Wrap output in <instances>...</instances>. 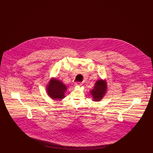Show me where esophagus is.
Wrapping results in <instances>:
<instances>
[{
	"mask_svg": "<svg viewBox=\"0 0 153 153\" xmlns=\"http://www.w3.org/2000/svg\"><path fill=\"white\" fill-rule=\"evenodd\" d=\"M82 85V83L81 82H76L75 83V85Z\"/></svg>",
	"mask_w": 153,
	"mask_h": 153,
	"instance_id": "1",
	"label": "esophagus"
}]
</instances>
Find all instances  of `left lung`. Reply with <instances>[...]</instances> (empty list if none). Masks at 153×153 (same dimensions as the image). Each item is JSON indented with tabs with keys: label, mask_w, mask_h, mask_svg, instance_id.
I'll use <instances>...</instances> for the list:
<instances>
[{
	"label": "left lung",
	"mask_w": 153,
	"mask_h": 153,
	"mask_svg": "<svg viewBox=\"0 0 153 153\" xmlns=\"http://www.w3.org/2000/svg\"><path fill=\"white\" fill-rule=\"evenodd\" d=\"M107 91V84L105 81L100 80L96 82L95 87L91 94L93 96V100L95 102H99L102 100L103 96Z\"/></svg>",
	"instance_id": "obj_1"
}]
</instances>
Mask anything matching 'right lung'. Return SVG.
I'll return each mask as SVG.
<instances>
[{"label":"right lung","instance_id":"obj_1","mask_svg":"<svg viewBox=\"0 0 153 153\" xmlns=\"http://www.w3.org/2000/svg\"><path fill=\"white\" fill-rule=\"evenodd\" d=\"M47 92L51 99L61 100L65 97V92L67 89L65 85L56 79H51L47 87Z\"/></svg>","mask_w":153,"mask_h":153}]
</instances>
